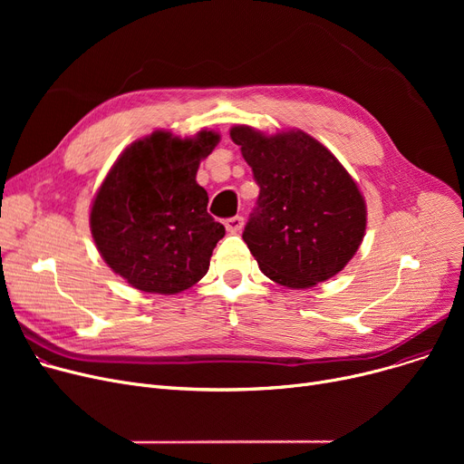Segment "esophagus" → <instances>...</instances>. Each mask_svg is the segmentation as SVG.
<instances>
[{"label": "esophagus", "mask_w": 464, "mask_h": 464, "mask_svg": "<svg viewBox=\"0 0 464 464\" xmlns=\"http://www.w3.org/2000/svg\"><path fill=\"white\" fill-rule=\"evenodd\" d=\"M224 226H226V229H227L229 233H238V231L242 229V226H245V218H242V216L227 218L226 222H224Z\"/></svg>", "instance_id": "34e87169"}]
</instances>
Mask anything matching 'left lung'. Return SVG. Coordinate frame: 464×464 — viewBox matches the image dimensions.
<instances>
[{
  "instance_id": "left-lung-1",
  "label": "left lung",
  "mask_w": 464,
  "mask_h": 464,
  "mask_svg": "<svg viewBox=\"0 0 464 464\" xmlns=\"http://www.w3.org/2000/svg\"><path fill=\"white\" fill-rule=\"evenodd\" d=\"M229 135L259 186L242 238L263 275L304 289L343 271L367 229V207L348 170L304 131L235 126Z\"/></svg>"
}]
</instances>
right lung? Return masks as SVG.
Segmentation results:
<instances>
[{
  "label": "right lung",
  "instance_id": "obj_1",
  "mask_svg": "<svg viewBox=\"0 0 464 464\" xmlns=\"http://www.w3.org/2000/svg\"><path fill=\"white\" fill-rule=\"evenodd\" d=\"M218 142L207 130L193 139L154 131L109 170L90 229L105 263L133 287L173 295L207 275L226 227L207 212L208 195L195 175Z\"/></svg>",
  "mask_w": 464,
  "mask_h": 464
}]
</instances>
